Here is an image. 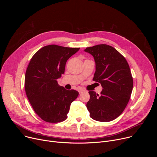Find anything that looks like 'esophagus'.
I'll return each mask as SVG.
<instances>
[{
	"label": "esophagus",
	"mask_w": 157,
	"mask_h": 157,
	"mask_svg": "<svg viewBox=\"0 0 157 157\" xmlns=\"http://www.w3.org/2000/svg\"><path fill=\"white\" fill-rule=\"evenodd\" d=\"M78 92H79V94H82V93L85 92V90H83V89H79Z\"/></svg>",
	"instance_id": "1"
}]
</instances>
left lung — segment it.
<instances>
[{"label": "left lung", "mask_w": 157, "mask_h": 157, "mask_svg": "<svg viewBox=\"0 0 157 157\" xmlns=\"http://www.w3.org/2000/svg\"><path fill=\"white\" fill-rule=\"evenodd\" d=\"M95 62L93 80L102 86L101 95L90 91L86 108L92 119L108 122L118 118L125 109L133 88V78L125 58L107 44L88 47Z\"/></svg>", "instance_id": "left-lung-1"}]
</instances>
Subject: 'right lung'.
<instances>
[{
	"label": "right lung",
	"mask_w": 157,
	"mask_h": 157,
	"mask_svg": "<svg viewBox=\"0 0 157 157\" xmlns=\"http://www.w3.org/2000/svg\"><path fill=\"white\" fill-rule=\"evenodd\" d=\"M79 48L56 44L43 47L32 57L25 78V89L36 113L48 123H59L67 118L70 105L78 97L75 90H67L57 79L65 72V63Z\"/></svg>",
	"instance_id": "obj_1"
}]
</instances>
